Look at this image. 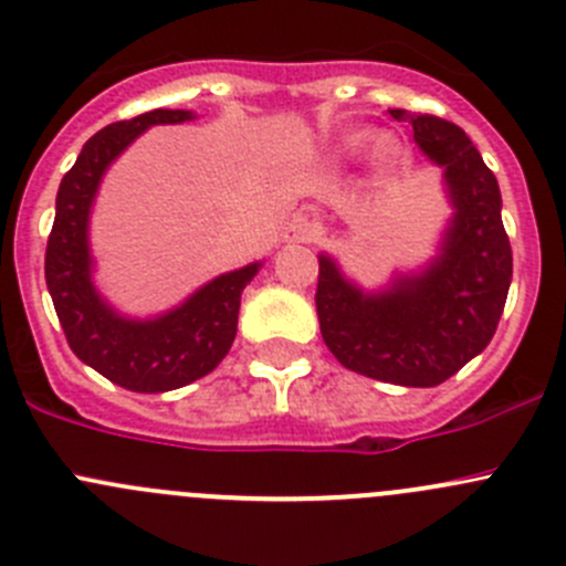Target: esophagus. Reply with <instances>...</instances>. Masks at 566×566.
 Listing matches in <instances>:
<instances>
[{
	"mask_svg": "<svg viewBox=\"0 0 566 566\" xmlns=\"http://www.w3.org/2000/svg\"><path fill=\"white\" fill-rule=\"evenodd\" d=\"M321 237V226L307 214H295L287 226H284V240L287 242H315Z\"/></svg>",
	"mask_w": 566,
	"mask_h": 566,
	"instance_id": "34e87169",
	"label": "esophagus"
}]
</instances>
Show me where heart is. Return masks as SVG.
<instances>
[{"label": "heart", "instance_id": "heart-1", "mask_svg": "<svg viewBox=\"0 0 566 566\" xmlns=\"http://www.w3.org/2000/svg\"><path fill=\"white\" fill-rule=\"evenodd\" d=\"M363 145H366V136L363 134H355V136H348L346 142H343V153L346 156H355L357 150H363ZM390 158H394V147H390L388 139H377L371 145V161L377 164V167H388Z\"/></svg>", "mask_w": 566, "mask_h": 566}]
</instances>
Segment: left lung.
I'll list each match as a JSON object with an SVG mask.
<instances>
[{"mask_svg":"<svg viewBox=\"0 0 566 566\" xmlns=\"http://www.w3.org/2000/svg\"><path fill=\"white\" fill-rule=\"evenodd\" d=\"M413 125V139L443 170L452 218L436 256L399 273L382 290L343 276L329 253L318 256L321 335L348 371L379 382L432 388L461 371L494 337L509 298L511 242L494 172L458 125L390 108Z\"/></svg>","mask_w":566,"mask_h":566,"instance_id":"obj_1","label":"left lung"}]
</instances>
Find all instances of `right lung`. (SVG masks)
<instances>
[{"label":"right lung","instance_id":"right-lung-1","mask_svg":"<svg viewBox=\"0 0 566 566\" xmlns=\"http://www.w3.org/2000/svg\"><path fill=\"white\" fill-rule=\"evenodd\" d=\"M187 119H195L192 111L156 108L94 134L57 187L55 223L46 242V287L69 346L94 371L136 394L176 390L214 371L234 343L242 290L262 268L251 262L211 279L156 318L116 313L94 287L88 218L105 170L150 125Z\"/></svg>","mask_w":566,"mask_h":566}]
</instances>
